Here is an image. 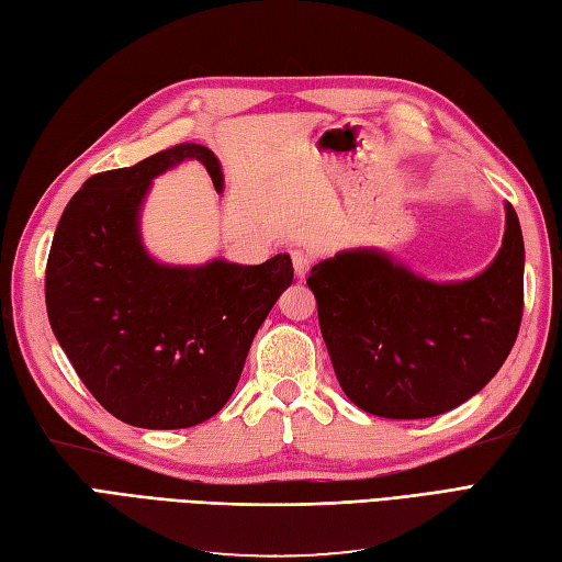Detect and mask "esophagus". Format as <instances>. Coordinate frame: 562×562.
Segmentation results:
<instances>
[{"label":"esophagus","mask_w":562,"mask_h":562,"mask_svg":"<svg viewBox=\"0 0 562 562\" xmlns=\"http://www.w3.org/2000/svg\"><path fill=\"white\" fill-rule=\"evenodd\" d=\"M292 266H294V276L299 280H304L308 276V268H311V256L308 251H302V249H294L292 251Z\"/></svg>","instance_id":"obj_1"}]
</instances>
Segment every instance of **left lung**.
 <instances>
[{"label":"left lung","mask_w":562,"mask_h":562,"mask_svg":"<svg viewBox=\"0 0 562 562\" xmlns=\"http://www.w3.org/2000/svg\"><path fill=\"white\" fill-rule=\"evenodd\" d=\"M337 381L359 409L428 419L498 373L525 308V241L505 203L503 246L476 278L434 282L383 251L325 258L306 280Z\"/></svg>","instance_id":"1"}]
</instances>
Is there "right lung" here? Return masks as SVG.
<instances>
[{
	"instance_id": "1",
	"label": "right lung",
	"mask_w": 562,
	"mask_h": 562,
	"mask_svg": "<svg viewBox=\"0 0 562 562\" xmlns=\"http://www.w3.org/2000/svg\"><path fill=\"white\" fill-rule=\"evenodd\" d=\"M184 160L203 162L222 191L215 153L199 143L93 175L64 207L45 270L57 342L102 407L138 428H189L225 407L294 278L286 254L260 266H165L146 251L143 199Z\"/></svg>"
}]
</instances>
